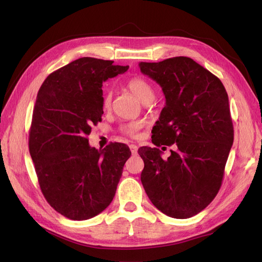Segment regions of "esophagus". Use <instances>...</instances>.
Listing matches in <instances>:
<instances>
[{
	"label": "esophagus",
	"mask_w": 262,
	"mask_h": 262,
	"mask_svg": "<svg viewBox=\"0 0 262 262\" xmlns=\"http://www.w3.org/2000/svg\"><path fill=\"white\" fill-rule=\"evenodd\" d=\"M130 149L132 154H137L138 153V145L137 144H130Z\"/></svg>",
	"instance_id": "obj_1"
}]
</instances>
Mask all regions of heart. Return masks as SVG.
<instances>
[{"mask_svg": "<svg viewBox=\"0 0 262 262\" xmlns=\"http://www.w3.org/2000/svg\"><path fill=\"white\" fill-rule=\"evenodd\" d=\"M126 87H128L129 91L134 95V96L143 102V104H149V102L154 99V96H155L154 87L143 77L136 76V77L130 78V80L126 82ZM112 101H113V93L110 91L104 92L101 98L102 109L108 110L110 107H112ZM140 128H141L140 122H129V123L123 124L120 128V130L124 134H128V136L133 137L136 136Z\"/></svg>", "mask_w": 262, "mask_h": 262, "instance_id": "1", "label": "heart"}]
</instances>
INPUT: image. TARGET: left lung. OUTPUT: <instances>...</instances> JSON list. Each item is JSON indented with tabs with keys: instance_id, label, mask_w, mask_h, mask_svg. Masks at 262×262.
<instances>
[{
	"instance_id": "obj_1",
	"label": "left lung",
	"mask_w": 262,
	"mask_h": 262,
	"mask_svg": "<svg viewBox=\"0 0 262 262\" xmlns=\"http://www.w3.org/2000/svg\"><path fill=\"white\" fill-rule=\"evenodd\" d=\"M139 67L160 84L166 98L152 130L153 144L178 145L167 160L157 147L139 149L142 185L166 215L191 217L212 202L223 180L234 141L227 93L219 77L187 57Z\"/></svg>"
}]
</instances>
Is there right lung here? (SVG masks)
Wrapping results in <instances>:
<instances>
[{"instance_id": "add662e5", "label": "right lung", "mask_w": 262, "mask_h": 262, "mask_svg": "<svg viewBox=\"0 0 262 262\" xmlns=\"http://www.w3.org/2000/svg\"><path fill=\"white\" fill-rule=\"evenodd\" d=\"M113 63L77 59L51 73L37 95L29 153L46 200L70 220H89L108 207L131 155L123 143L98 150L87 139L104 114L102 82L129 69Z\"/></svg>"}]
</instances>
